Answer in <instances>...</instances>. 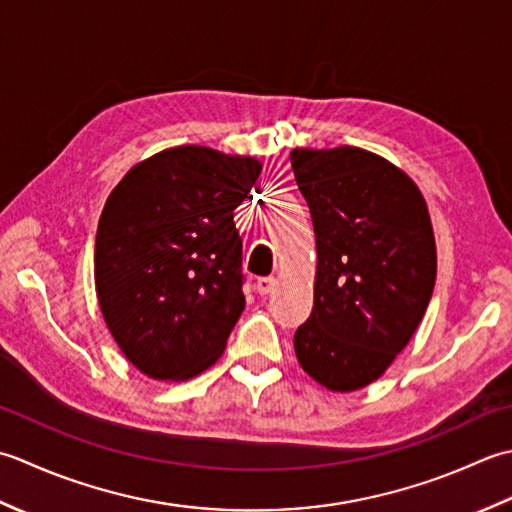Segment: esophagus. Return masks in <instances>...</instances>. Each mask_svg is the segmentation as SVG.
<instances>
[{"mask_svg": "<svg viewBox=\"0 0 512 512\" xmlns=\"http://www.w3.org/2000/svg\"><path fill=\"white\" fill-rule=\"evenodd\" d=\"M274 287H276V278L274 276H260L256 280V291H258L260 296L271 294V291H274Z\"/></svg>", "mask_w": 512, "mask_h": 512, "instance_id": "1", "label": "esophagus"}]
</instances>
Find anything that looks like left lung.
I'll return each instance as SVG.
<instances>
[{"mask_svg":"<svg viewBox=\"0 0 512 512\" xmlns=\"http://www.w3.org/2000/svg\"><path fill=\"white\" fill-rule=\"evenodd\" d=\"M291 168L318 249L314 309L296 329V356L322 387L356 391L380 378L429 307L431 218L409 176L367 150H294Z\"/></svg>","mask_w":512,"mask_h":512,"instance_id":"obj_1","label":"left lung"}]
</instances>
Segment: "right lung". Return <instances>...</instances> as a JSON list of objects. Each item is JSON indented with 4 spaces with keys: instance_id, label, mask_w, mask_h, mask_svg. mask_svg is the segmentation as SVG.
I'll return each mask as SVG.
<instances>
[{
    "instance_id": "1",
    "label": "right lung",
    "mask_w": 512,
    "mask_h": 512,
    "mask_svg": "<svg viewBox=\"0 0 512 512\" xmlns=\"http://www.w3.org/2000/svg\"><path fill=\"white\" fill-rule=\"evenodd\" d=\"M260 163L201 145L163 150L123 176L95 241L101 314L134 367L185 380L221 356L245 309L234 210Z\"/></svg>"
}]
</instances>
